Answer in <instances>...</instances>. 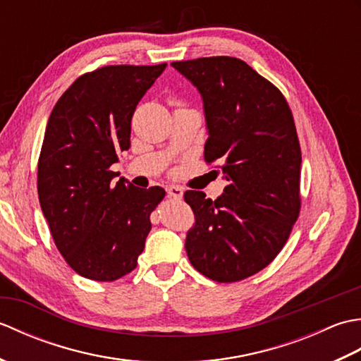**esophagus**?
Instances as JSON below:
<instances>
[{
    "label": "esophagus",
    "instance_id": "esophagus-1",
    "mask_svg": "<svg viewBox=\"0 0 361 361\" xmlns=\"http://www.w3.org/2000/svg\"><path fill=\"white\" fill-rule=\"evenodd\" d=\"M166 192H167L169 197H173V198H181L183 197V189L180 186H167Z\"/></svg>",
    "mask_w": 361,
    "mask_h": 361
}]
</instances>
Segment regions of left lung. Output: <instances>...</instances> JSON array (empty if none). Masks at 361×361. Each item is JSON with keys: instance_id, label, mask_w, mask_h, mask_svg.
I'll list each match as a JSON object with an SVG mask.
<instances>
[{"instance_id": "1", "label": "left lung", "mask_w": 361, "mask_h": 361, "mask_svg": "<svg viewBox=\"0 0 361 361\" xmlns=\"http://www.w3.org/2000/svg\"><path fill=\"white\" fill-rule=\"evenodd\" d=\"M172 66L202 96L204 159H219L228 181L214 202L186 190L195 216L186 234L188 257L212 281H242L278 256L299 216L302 159L293 116L281 91L240 59Z\"/></svg>"}]
</instances>
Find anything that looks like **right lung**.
Wrapping results in <instances>:
<instances>
[{
  "mask_svg": "<svg viewBox=\"0 0 361 361\" xmlns=\"http://www.w3.org/2000/svg\"><path fill=\"white\" fill-rule=\"evenodd\" d=\"M167 63L113 65L80 75L59 99L38 159V200L52 239L87 279L133 270L163 200V188H135L110 171L130 147L132 116Z\"/></svg>",
  "mask_w": 361,
  "mask_h": 361,
  "instance_id": "1",
  "label": "right lung"
}]
</instances>
